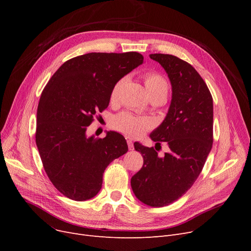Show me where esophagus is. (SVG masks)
<instances>
[{
	"instance_id": "obj_1",
	"label": "esophagus",
	"mask_w": 251,
	"mask_h": 251,
	"mask_svg": "<svg viewBox=\"0 0 251 251\" xmlns=\"http://www.w3.org/2000/svg\"><path fill=\"white\" fill-rule=\"evenodd\" d=\"M127 144H128V148L130 151H133L134 150V146H133V142L131 139H128L127 140Z\"/></svg>"
}]
</instances>
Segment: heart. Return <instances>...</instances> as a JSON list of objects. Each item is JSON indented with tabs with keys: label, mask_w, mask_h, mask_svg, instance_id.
Returning a JSON list of instances; mask_svg holds the SVG:
<instances>
[{
	"label": "heart",
	"mask_w": 251,
	"mask_h": 251,
	"mask_svg": "<svg viewBox=\"0 0 251 251\" xmlns=\"http://www.w3.org/2000/svg\"><path fill=\"white\" fill-rule=\"evenodd\" d=\"M126 81V78H121L114 85L111 91V100H116ZM144 83L150 97L165 96L168 94V83L166 79L159 73L150 72L144 76ZM113 126L121 132L131 137H140L152 127V122L149 118L136 117L129 113L117 115L113 120Z\"/></svg>",
	"instance_id": "heart-1"
}]
</instances>
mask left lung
I'll list each match as a JSON object with an SVG mask.
<instances>
[{
    "label": "left lung",
    "instance_id": "obj_1",
    "mask_svg": "<svg viewBox=\"0 0 251 251\" xmlns=\"http://www.w3.org/2000/svg\"><path fill=\"white\" fill-rule=\"evenodd\" d=\"M160 63L172 86V100L162 124L151 133V140L168 143L163 157L153 148L134 142L143 166L131 178L137 199L153 207L179 200L200 176L213 147L214 105L201 76L190 64L173 55L151 54Z\"/></svg>",
    "mask_w": 251,
    "mask_h": 251
}]
</instances>
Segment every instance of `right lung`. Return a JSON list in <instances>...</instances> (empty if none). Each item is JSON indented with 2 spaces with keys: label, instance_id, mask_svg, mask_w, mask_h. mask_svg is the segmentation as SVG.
Masks as SVG:
<instances>
[{
  "label": "right lung",
  "instance_id": "1",
  "mask_svg": "<svg viewBox=\"0 0 251 251\" xmlns=\"http://www.w3.org/2000/svg\"><path fill=\"white\" fill-rule=\"evenodd\" d=\"M143 63L139 52H89L65 62L38 102L35 141L46 173L68 199L84 201L101 188L110 163L128 151L120 133L87 136L94 116L107 109L118 80Z\"/></svg>",
  "mask_w": 251,
  "mask_h": 251
}]
</instances>
